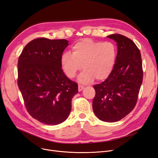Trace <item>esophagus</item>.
<instances>
[{
	"mask_svg": "<svg viewBox=\"0 0 158 158\" xmlns=\"http://www.w3.org/2000/svg\"><path fill=\"white\" fill-rule=\"evenodd\" d=\"M84 88V86L81 85H78V91H81V90H83V89Z\"/></svg>",
	"mask_w": 158,
	"mask_h": 158,
	"instance_id": "esophagus-1",
	"label": "esophagus"
}]
</instances>
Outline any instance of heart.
Segmentation results:
<instances>
[{
    "mask_svg": "<svg viewBox=\"0 0 158 158\" xmlns=\"http://www.w3.org/2000/svg\"><path fill=\"white\" fill-rule=\"evenodd\" d=\"M73 54L64 52L61 57V66L64 74L74 78L81 69L79 82L89 84L95 78L106 79L111 74L116 60V48L111 42H101L90 39H81L72 47Z\"/></svg>",
    "mask_w": 158,
    "mask_h": 158,
    "instance_id": "1",
    "label": "heart"
}]
</instances>
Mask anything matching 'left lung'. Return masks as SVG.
Instances as JSON below:
<instances>
[{"instance_id": "1", "label": "left lung", "mask_w": 158, "mask_h": 158, "mask_svg": "<svg viewBox=\"0 0 158 158\" xmlns=\"http://www.w3.org/2000/svg\"><path fill=\"white\" fill-rule=\"evenodd\" d=\"M116 42V63L105 81L94 85L93 110L106 122H116L131 112L137 103L143 82L142 59L139 48L129 38L119 34L107 36Z\"/></svg>"}]
</instances>
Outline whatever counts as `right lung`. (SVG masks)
<instances>
[{"mask_svg":"<svg viewBox=\"0 0 158 158\" xmlns=\"http://www.w3.org/2000/svg\"><path fill=\"white\" fill-rule=\"evenodd\" d=\"M69 41L39 38L27 44L18 59V84L30 115L46 125L66 120L78 84L67 78L61 57Z\"/></svg>","mask_w":158,"mask_h":158,"instance_id":"obj_1","label":"right lung"}]
</instances>
